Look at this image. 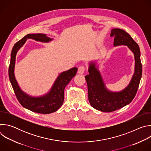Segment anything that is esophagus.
Returning a JSON list of instances; mask_svg holds the SVG:
<instances>
[{"label":"esophagus","instance_id":"1","mask_svg":"<svg viewBox=\"0 0 151 151\" xmlns=\"http://www.w3.org/2000/svg\"><path fill=\"white\" fill-rule=\"evenodd\" d=\"M85 70V67L84 66H80L78 68V73L79 74H83L84 73Z\"/></svg>","mask_w":151,"mask_h":151}]
</instances>
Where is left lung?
<instances>
[{"label":"left lung","mask_w":151,"mask_h":151,"mask_svg":"<svg viewBox=\"0 0 151 151\" xmlns=\"http://www.w3.org/2000/svg\"><path fill=\"white\" fill-rule=\"evenodd\" d=\"M111 36L114 37V45H126L134 54L135 70L132 79L127 87L119 92L107 90L95 63H90L89 74L85 76L88 86V100L94 109L104 112H111L128 104L134 98L142 75L140 48L131 36L120 29H114Z\"/></svg>","instance_id":"1"}]
</instances>
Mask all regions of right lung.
Instances as JSON below:
<instances>
[{
	"label": "right lung",
	"mask_w": 151,
	"mask_h": 151,
	"mask_svg": "<svg viewBox=\"0 0 151 151\" xmlns=\"http://www.w3.org/2000/svg\"><path fill=\"white\" fill-rule=\"evenodd\" d=\"M27 39L36 41L48 42L52 39L47 37L45 34H28L18 41L13 47L11 54L9 66V78L15 94L19 102L25 108L36 113L48 114L57 111L64 101V91L66 86L76 75L78 68H73L60 73L55 80L51 90L46 94L39 97H31L24 93L19 88L14 76V68L16 55Z\"/></svg>",
	"instance_id": "obj_1"
}]
</instances>
